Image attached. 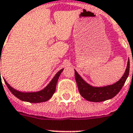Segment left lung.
Returning <instances> with one entry per match:
<instances>
[{"label":"left lung","mask_w":133,"mask_h":133,"mask_svg":"<svg viewBox=\"0 0 133 133\" xmlns=\"http://www.w3.org/2000/svg\"><path fill=\"white\" fill-rule=\"evenodd\" d=\"M129 70L130 61L128 58L126 70L122 78L113 84L100 87L90 85L83 80V78L75 70V79L80 95L87 101L92 102H101L113 98L117 95L124 85L129 75Z\"/></svg>","instance_id":"obj_1"}]
</instances>
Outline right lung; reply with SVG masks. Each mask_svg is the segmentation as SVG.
I'll return each instance as SVG.
<instances>
[{"instance_id": "obj_1", "label": "right lung", "mask_w": 133, "mask_h": 133, "mask_svg": "<svg viewBox=\"0 0 133 133\" xmlns=\"http://www.w3.org/2000/svg\"><path fill=\"white\" fill-rule=\"evenodd\" d=\"M63 69H61L58 72L56 73L55 76L53 77V79L51 80L48 85L42 89L41 90L37 91V92H21L16 90L12 88L7 81H5L7 88L11 91V92L18 99L23 101L30 102V103H41L45 101H48L49 99L52 97V95L56 90V83L58 81V77L60 76L61 73L62 72Z\"/></svg>"}]
</instances>
